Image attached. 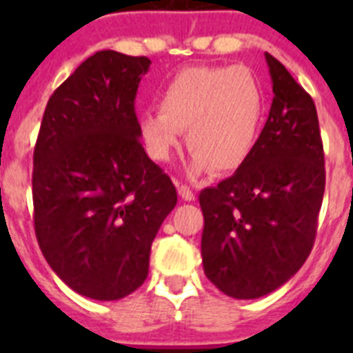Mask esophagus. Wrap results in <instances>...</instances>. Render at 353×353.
I'll return each instance as SVG.
<instances>
[{"label":"esophagus","mask_w":353,"mask_h":353,"mask_svg":"<svg viewBox=\"0 0 353 353\" xmlns=\"http://www.w3.org/2000/svg\"><path fill=\"white\" fill-rule=\"evenodd\" d=\"M179 194L182 196V199H185V201H192V199H194V192H192L191 187L185 185V183H179Z\"/></svg>","instance_id":"1"}]
</instances>
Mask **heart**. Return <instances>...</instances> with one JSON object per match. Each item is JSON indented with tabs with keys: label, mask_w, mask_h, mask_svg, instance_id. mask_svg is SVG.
I'll return each instance as SVG.
<instances>
[{
	"label": "heart",
	"mask_w": 353,
	"mask_h": 353,
	"mask_svg": "<svg viewBox=\"0 0 353 353\" xmlns=\"http://www.w3.org/2000/svg\"><path fill=\"white\" fill-rule=\"evenodd\" d=\"M265 118V92L254 72L235 67H187L159 93V109L139 117L146 154L164 162L187 130L194 173H226L252 154Z\"/></svg>",
	"instance_id": "heart-1"
}]
</instances>
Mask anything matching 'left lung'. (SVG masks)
Returning a JSON list of instances; mask_svg holds the SVG:
<instances>
[{"label": "left lung", "instance_id": "obj_1", "mask_svg": "<svg viewBox=\"0 0 353 353\" xmlns=\"http://www.w3.org/2000/svg\"><path fill=\"white\" fill-rule=\"evenodd\" d=\"M272 77L269 118L248 161L199 192L207 277L233 299H258L285 285L310 256L325 191L313 99L265 52Z\"/></svg>", "mask_w": 353, "mask_h": 353}]
</instances>
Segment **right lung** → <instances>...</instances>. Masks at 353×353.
Returning <instances> with one entry per match:
<instances>
[{
    "mask_svg": "<svg viewBox=\"0 0 353 353\" xmlns=\"http://www.w3.org/2000/svg\"><path fill=\"white\" fill-rule=\"evenodd\" d=\"M146 56L99 51L56 88L33 154L40 251L67 286L118 301L145 283L150 249L176 205L139 141L134 111Z\"/></svg>",
    "mask_w": 353,
    "mask_h": 353,
    "instance_id": "add662e5",
    "label": "right lung"
}]
</instances>
